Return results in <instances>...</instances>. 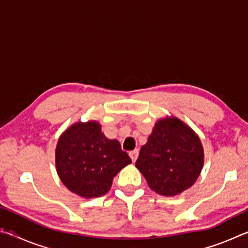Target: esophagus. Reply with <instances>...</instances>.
Listing matches in <instances>:
<instances>
[{
	"label": "esophagus",
	"mask_w": 248,
	"mask_h": 248,
	"mask_svg": "<svg viewBox=\"0 0 248 248\" xmlns=\"http://www.w3.org/2000/svg\"><path fill=\"white\" fill-rule=\"evenodd\" d=\"M129 155H130V157H131L132 162H136V161H137V158H138V156H139V151H138V150L131 151V152L129 153Z\"/></svg>",
	"instance_id": "obj_1"
}]
</instances>
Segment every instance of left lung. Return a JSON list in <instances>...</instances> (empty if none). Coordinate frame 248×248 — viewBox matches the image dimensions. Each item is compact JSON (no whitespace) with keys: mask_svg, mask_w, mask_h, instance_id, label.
Masks as SVG:
<instances>
[{"mask_svg":"<svg viewBox=\"0 0 248 248\" xmlns=\"http://www.w3.org/2000/svg\"><path fill=\"white\" fill-rule=\"evenodd\" d=\"M203 165L197 134L177 118L159 120L136 162L152 190L175 196L192 186Z\"/></svg>","mask_w":248,"mask_h":248,"instance_id":"obj_1","label":"left lung"}]
</instances>
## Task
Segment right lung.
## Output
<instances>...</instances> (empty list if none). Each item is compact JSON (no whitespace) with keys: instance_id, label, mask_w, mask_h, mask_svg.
Listing matches in <instances>:
<instances>
[{"instance_id":"obj_1","label":"right lung","mask_w":248,"mask_h":248,"mask_svg":"<svg viewBox=\"0 0 248 248\" xmlns=\"http://www.w3.org/2000/svg\"><path fill=\"white\" fill-rule=\"evenodd\" d=\"M130 163L119 142L107 139L94 121L73 124L60 137L56 149L62 183L84 198L107 194L117 173Z\"/></svg>"}]
</instances>
